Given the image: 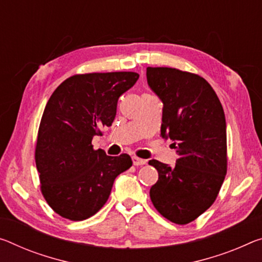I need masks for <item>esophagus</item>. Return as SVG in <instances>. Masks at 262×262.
I'll use <instances>...</instances> for the list:
<instances>
[{
  "label": "esophagus",
  "mask_w": 262,
  "mask_h": 262,
  "mask_svg": "<svg viewBox=\"0 0 262 262\" xmlns=\"http://www.w3.org/2000/svg\"><path fill=\"white\" fill-rule=\"evenodd\" d=\"M132 161H133V164L134 165H136V167H138V165H143V164H146V160H142V159H139V157H136V156H133L132 157Z\"/></svg>",
  "instance_id": "esophagus-1"
}]
</instances>
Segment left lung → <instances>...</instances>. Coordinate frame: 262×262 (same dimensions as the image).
<instances>
[{
    "label": "left lung",
    "mask_w": 262,
    "mask_h": 262,
    "mask_svg": "<svg viewBox=\"0 0 262 262\" xmlns=\"http://www.w3.org/2000/svg\"><path fill=\"white\" fill-rule=\"evenodd\" d=\"M150 90L163 102L161 136L173 141L175 167L150 160L159 181L150 188L156 210L185 225L213 204L227 170L226 121L211 85L197 74L147 68Z\"/></svg>",
    "instance_id": "obj_1"
}]
</instances>
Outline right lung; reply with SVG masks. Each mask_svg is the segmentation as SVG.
I'll list each match as a JSON object with an SVG mask.
<instances>
[{"label":"right lung","mask_w":262,"mask_h":262,"mask_svg":"<svg viewBox=\"0 0 262 262\" xmlns=\"http://www.w3.org/2000/svg\"><path fill=\"white\" fill-rule=\"evenodd\" d=\"M135 72L87 73L70 77L50 97L41 116L35 152L41 193L61 217L84 221L108 199L129 155L94 150V135L110 127L120 95L138 81Z\"/></svg>","instance_id":"obj_1"}]
</instances>
